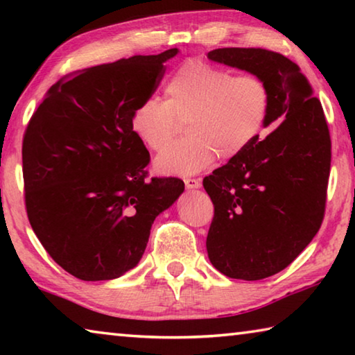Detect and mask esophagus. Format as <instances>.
I'll use <instances>...</instances> for the list:
<instances>
[{"label":"esophagus","instance_id":"obj_1","mask_svg":"<svg viewBox=\"0 0 355 355\" xmlns=\"http://www.w3.org/2000/svg\"><path fill=\"white\" fill-rule=\"evenodd\" d=\"M184 184L188 189H196V188H200L202 182L199 178H184Z\"/></svg>","mask_w":355,"mask_h":355}]
</instances>
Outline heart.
<instances>
[{
	"instance_id": "1",
	"label": "heart",
	"mask_w": 355,
	"mask_h": 355,
	"mask_svg": "<svg viewBox=\"0 0 355 355\" xmlns=\"http://www.w3.org/2000/svg\"><path fill=\"white\" fill-rule=\"evenodd\" d=\"M164 101L147 98L136 107L131 130L144 146L159 152L186 122L188 137L156 159V171L191 175L244 153L264 130L271 92L257 75L233 76L202 59H188L164 86Z\"/></svg>"
}]
</instances>
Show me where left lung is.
Instances as JSON below:
<instances>
[{
    "mask_svg": "<svg viewBox=\"0 0 355 355\" xmlns=\"http://www.w3.org/2000/svg\"><path fill=\"white\" fill-rule=\"evenodd\" d=\"M208 58L260 76L271 92L266 127L281 122L203 178L214 205L209 261L230 279H266L291 264L322 224L332 156L326 116L307 76L280 53L218 48Z\"/></svg>",
    "mask_w": 355,
    "mask_h": 355,
    "instance_id": "1",
    "label": "left lung"
}]
</instances>
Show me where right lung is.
<instances>
[{"mask_svg": "<svg viewBox=\"0 0 355 355\" xmlns=\"http://www.w3.org/2000/svg\"><path fill=\"white\" fill-rule=\"evenodd\" d=\"M177 53L119 59L53 84L29 119L21 147L29 224L76 279L133 269L155 218L184 189L175 177L148 180L150 153L131 130Z\"/></svg>", "mask_w": 355, "mask_h": 355, "instance_id": "obj_1", "label": "right lung"}]
</instances>
